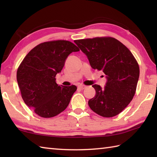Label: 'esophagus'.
Here are the masks:
<instances>
[{
    "label": "esophagus",
    "mask_w": 157,
    "mask_h": 157,
    "mask_svg": "<svg viewBox=\"0 0 157 157\" xmlns=\"http://www.w3.org/2000/svg\"><path fill=\"white\" fill-rule=\"evenodd\" d=\"M86 86L85 85H80V86H78V88L80 89V90H84V88H86Z\"/></svg>",
    "instance_id": "obj_1"
}]
</instances>
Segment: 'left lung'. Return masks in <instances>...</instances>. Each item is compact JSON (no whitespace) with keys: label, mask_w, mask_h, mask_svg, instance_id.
Segmentation results:
<instances>
[{"label":"left lung","mask_w":157,"mask_h":157,"mask_svg":"<svg viewBox=\"0 0 157 157\" xmlns=\"http://www.w3.org/2000/svg\"><path fill=\"white\" fill-rule=\"evenodd\" d=\"M74 42L87 55L92 69L102 71L107 79L104 88L94 84V98L88 105L103 117L119 114L134 98L140 75L136 59L126 46L112 37L77 40Z\"/></svg>","instance_id":"left-lung-1"}]
</instances>
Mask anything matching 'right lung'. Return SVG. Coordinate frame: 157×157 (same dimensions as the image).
Here are the masks:
<instances>
[{
	"label": "right lung",
	"instance_id": "add662e5",
	"mask_svg": "<svg viewBox=\"0 0 157 157\" xmlns=\"http://www.w3.org/2000/svg\"><path fill=\"white\" fill-rule=\"evenodd\" d=\"M79 51L64 40L45 42L32 48L19 65L17 80L21 97L38 116L53 117L67 107L77 87L59 86L55 77L68 55Z\"/></svg>",
	"mask_w": 157,
	"mask_h": 157
}]
</instances>
